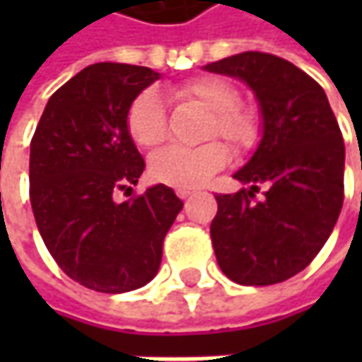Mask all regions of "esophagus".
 <instances>
[{
  "instance_id": "esophagus-1",
  "label": "esophagus",
  "mask_w": 362,
  "mask_h": 362,
  "mask_svg": "<svg viewBox=\"0 0 362 362\" xmlns=\"http://www.w3.org/2000/svg\"><path fill=\"white\" fill-rule=\"evenodd\" d=\"M193 193H195V189H177V195L181 199H187L189 195H193Z\"/></svg>"
}]
</instances>
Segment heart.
<instances>
[{
	"mask_svg": "<svg viewBox=\"0 0 362 362\" xmlns=\"http://www.w3.org/2000/svg\"><path fill=\"white\" fill-rule=\"evenodd\" d=\"M173 96L211 112L205 134L223 136L233 148H247L256 141V122L238 108L240 94L230 82L216 76H202L177 86ZM127 129L141 148H155L167 136V117L160 96L155 90L141 92L127 115ZM230 159L226 145L211 141L199 146H167L155 153L148 171L159 183L177 189H193L207 181Z\"/></svg>",
	"mask_w": 362,
	"mask_h": 362,
	"instance_id": "b5f03b06",
	"label": "heart"
}]
</instances>
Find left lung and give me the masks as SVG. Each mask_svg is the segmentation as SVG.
Segmentation results:
<instances>
[{"mask_svg":"<svg viewBox=\"0 0 362 362\" xmlns=\"http://www.w3.org/2000/svg\"><path fill=\"white\" fill-rule=\"evenodd\" d=\"M203 70L238 78L256 94L262 139L233 177L250 185L217 195L211 242L221 272L270 286L302 272L322 250L344 199V143L322 86L292 62L243 52ZM267 193L254 202L257 187Z\"/></svg>","mask_w":362,"mask_h":362,"instance_id":"8db88e82","label":"left lung"}]
</instances>
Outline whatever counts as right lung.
<instances>
[{
    "mask_svg": "<svg viewBox=\"0 0 362 362\" xmlns=\"http://www.w3.org/2000/svg\"><path fill=\"white\" fill-rule=\"evenodd\" d=\"M159 78L145 66L92 64L49 96L30 145V202L40 235L58 266L96 292L148 284L183 209L163 183L115 202L145 171L127 115Z\"/></svg>",
    "mask_w": 362,
    "mask_h": 362,
    "instance_id": "add662e5",
    "label": "right lung"
}]
</instances>
